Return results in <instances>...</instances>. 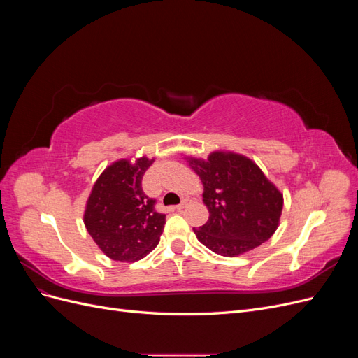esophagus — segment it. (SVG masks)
<instances>
[{
	"label": "esophagus",
	"instance_id": "obj_1",
	"mask_svg": "<svg viewBox=\"0 0 358 358\" xmlns=\"http://www.w3.org/2000/svg\"><path fill=\"white\" fill-rule=\"evenodd\" d=\"M187 204H188V200H187V199H183V200L180 201V204H178V206H176V209H179V210H180V209H183V208H187Z\"/></svg>",
	"mask_w": 358,
	"mask_h": 358
}]
</instances>
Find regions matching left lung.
Here are the masks:
<instances>
[{"label": "left lung", "instance_id": "left-lung-1", "mask_svg": "<svg viewBox=\"0 0 358 358\" xmlns=\"http://www.w3.org/2000/svg\"><path fill=\"white\" fill-rule=\"evenodd\" d=\"M203 183L209 220L194 229L210 251L237 257L267 242L279 227L284 196L255 161L231 150H213L208 158L185 157Z\"/></svg>", "mask_w": 358, "mask_h": 358}]
</instances>
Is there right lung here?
I'll return each instance as SVG.
<instances>
[{"instance_id":"right-lung-1","label":"right lung","mask_w":358,"mask_h":358,"mask_svg":"<svg viewBox=\"0 0 358 358\" xmlns=\"http://www.w3.org/2000/svg\"><path fill=\"white\" fill-rule=\"evenodd\" d=\"M155 158H121L107 166L86 200L83 222L104 255L134 263L157 248L166 215L142 189V178Z\"/></svg>"}]
</instances>
